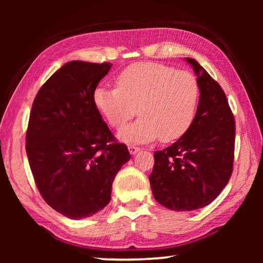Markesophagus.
Returning a JSON list of instances; mask_svg holds the SVG:
<instances>
[{"mask_svg":"<svg viewBox=\"0 0 263 263\" xmlns=\"http://www.w3.org/2000/svg\"><path fill=\"white\" fill-rule=\"evenodd\" d=\"M128 151H130L131 154H136L140 151V147H138L136 145H128Z\"/></svg>","mask_w":263,"mask_h":263,"instance_id":"obj_1","label":"esophagus"}]
</instances>
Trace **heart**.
I'll list each match as a JSON object with an SVG mask.
<instances>
[{
  "label": "heart",
  "mask_w": 263,
  "mask_h": 263,
  "mask_svg": "<svg viewBox=\"0 0 263 263\" xmlns=\"http://www.w3.org/2000/svg\"><path fill=\"white\" fill-rule=\"evenodd\" d=\"M199 96L197 80L186 70L158 62H137L116 78V88L97 87L96 109L114 128H121L139 112L140 118L119 133L125 141L181 138L194 121ZM138 110H136V108Z\"/></svg>",
  "instance_id": "heart-1"
}]
</instances>
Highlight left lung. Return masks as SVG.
Here are the masks:
<instances>
[{"instance_id":"1","label":"left lung","mask_w":263,"mask_h":263,"mask_svg":"<svg viewBox=\"0 0 263 263\" xmlns=\"http://www.w3.org/2000/svg\"><path fill=\"white\" fill-rule=\"evenodd\" d=\"M201 94L196 116L179 140L154 152L149 183L154 198L174 211H193L210 204L233 171L235 121L222 88L195 59Z\"/></svg>"}]
</instances>
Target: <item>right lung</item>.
<instances>
[{
    "mask_svg": "<svg viewBox=\"0 0 263 263\" xmlns=\"http://www.w3.org/2000/svg\"><path fill=\"white\" fill-rule=\"evenodd\" d=\"M110 62L74 60L39 89L30 112L26 154L48 205L70 219L101 211L131 155L103 122L92 95Z\"/></svg>",
    "mask_w": 263,
    "mask_h": 263,
    "instance_id": "1",
    "label": "right lung"
}]
</instances>
